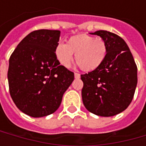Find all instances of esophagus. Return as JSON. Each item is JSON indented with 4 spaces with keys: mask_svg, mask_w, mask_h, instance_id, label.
I'll return each instance as SVG.
<instances>
[{
    "mask_svg": "<svg viewBox=\"0 0 146 146\" xmlns=\"http://www.w3.org/2000/svg\"><path fill=\"white\" fill-rule=\"evenodd\" d=\"M75 78L76 79H80V75L79 73H75Z\"/></svg>",
    "mask_w": 146,
    "mask_h": 146,
    "instance_id": "1",
    "label": "esophagus"
}]
</instances>
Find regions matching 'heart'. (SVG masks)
<instances>
[{"label": "heart", "mask_w": 146, "mask_h": 146, "mask_svg": "<svg viewBox=\"0 0 146 146\" xmlns=\"http://www.w3.org/2000/svg\"><path fill=\"white\" fill-rule=\"evenodd\" d=\"M73 53L75 60L84 71H93L101 66L107 55V45L103 39L87 34L70 37L66 44H58L55 48V56L59 63L70 67Z\"/></svg>", "instance_id": "b5f03b06"}]
</instances>
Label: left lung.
<instances>
[{
	"instance_id": "left-lung-1",
	"label": "left lung",
	"mask_w": 146,
	"mask_h": 146,
	"mask_svg": "<svg viewBox=\"0 0 146 146\" xmlns=\"http://www.w3.org/2000/svg\"><path fill=\"white\" fill-rule=\"evenodd\" d=\"M107 45V55L98 69L81 75L82 100L98 116L110 117L127 108L137 84V67L126 42L115 33L97 31Z\"/></svg>"
}]
</instances>
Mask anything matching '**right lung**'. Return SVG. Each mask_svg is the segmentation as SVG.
<instances>
[{"label":"right lung","instance_id":"right-lung-1","mask_svg":"<svg viewBox=\"0 0 146 146\" xmlns=\"http://www.w3.org/2000/svg\"><path fill=\"white\" fill-rule=\"evenodd\" d=\"M60 31L37 30L18 44L9 61V93L14 104L34 118L47 116L60 106L74 73L55 56Z\"/></svg>","mask_w":146,"mask_h":146}]
</instances>
